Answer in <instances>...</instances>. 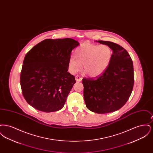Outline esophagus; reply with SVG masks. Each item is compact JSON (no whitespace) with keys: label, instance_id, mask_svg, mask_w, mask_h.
Here are the masks:
<instances>
[{"label":"esophagus","instance_id":"34e87169","mask_svg":"<svg viewBox=\"0 0 153 153\" xmlns=\"http://www.w3.org/2000/svg\"><path fill=\"white\" fill-rule=\"evenodd\" d=\"M75 79L76 80V81H78V82H80L81 80H82V77H81L79 76H76L75 77Z\"/></svg>","mask_w":153,"mask_h":153}]
</instances>
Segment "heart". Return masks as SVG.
I'll list each match as a JSON object with an SVG mask.
<instances>
[{
	"label": "heart",
	"mask_w": 153,
	"mask_h": 153,
	"mask_svg": "<svg viewBox=\"0 0 153 153\" xmlns=\"http://www.w3.org/2000/svg\"><path fill=\"white\" fill-rule=\"evenodd\" d=\"M112 51L107 45L85 43L75 51V56L70 57L68 70L72 74L77 73L81 68L88 76L96 77L105 72L112 57Z\"/></svg>",
	"instance_id": "1"
}]
</instances>
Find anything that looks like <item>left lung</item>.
Returning <instances> with one entry per match:
<instances>
[{
  "label": "left lung",
  "instance_id": "obj_1",
  "mask_svg": "<svg viewBox=\"0 0 153 153\" xmlns=\"http://www.w3.org/2000/svg\"><path fill=\"white\" fill-rule=\"evenodd\" d=\"M109 46L112 57L108 67L95 79L84 78V98L88 109L97 114H106L122 108L131 94L134 79L131 57L117 44L96 41Z\"/></svg>",
  "mask_w": 153,
  "mask_h": 153
}]
</instances>
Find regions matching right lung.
Here are the masks:
<instances>
[{
  "label": "right lung",
  "mask_w": 153,
  "mask_h": 153,
  "mask_svg": "<svg viewBox=\"0 0 153 153\" xmlns=\"http://www.w3.org/2000/svg\"><path fill=\"white\" fill-rule=\"evenodd\" d=\"M71 38L46 39L26 54L21 73V87L26 102L41 111L62 109L73 85L68 72L71 52L79 45Z\"/></svg>",
  "instance_id": "obj_1"
}]
</instances>
